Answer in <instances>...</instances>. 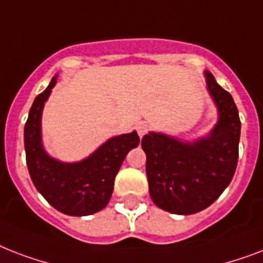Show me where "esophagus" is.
<instances>
[{
	"label": "esophagus",
	"mask_w": 263,
	"mask_h": 263,
	"mask_svg": "<svg viewBox=\"0 0 263 263\" xmlns=\"http://www.w3.org/2000/svg\"><path fill=\"white\" fill-rule=\"evenodd\" d=\"M136 131H138V134H139V136H140V138H142V136L146 135V134H147L148 125H147V124H143V123L139 124V125L136 127Z\"/></svg>",
	"instance_id": "34e87169"
}]
</instances>
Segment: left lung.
I'll list each match as a JSON object with an SVG mask.
<instances>
[{
    "mask_svg": "<svg viewBox=\"0 0 263 263\" xmlns=\"http://www.w3.org/2000/svg\"><path fill=\"white\" fill-rule=\"evenodd\" d=\"M208 88L220 120L213 132L194 143L161 134L144 135L148 191L158 208L173 214H194L209 208L231 183L236 171L240 119L232 95L206 72Z\"/></svg>",
    "mask_w": 263,
    "mask_h": 263,
    "instance_id": "left-lung-1",
    "label": "left lung"
}]
</instances>
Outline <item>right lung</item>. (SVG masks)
Returning <instances> with one entry per match:
<instances>
[{"instance_id": "add662e5", "label": "right lung", "mask_w": 263, "mask_h": 263, "mask_svg": "<svg viewBox=\"0 0 263 263\" xmlns=\"http://www.w3.org/2000/svg\"><path fill=\"white\" fill-rule=\"evenodd\" d=\"M55 82L53 78L30 109L24 127L27 166L36 190L53 208L68 216H90L109 203L116 175L128 152L139 144V136L131 132L111 138L78 164H61L50 158L41 143V115Z\"/></svg>"}]
</instances>
